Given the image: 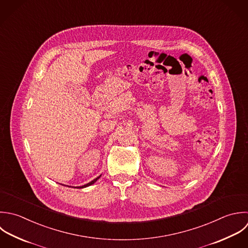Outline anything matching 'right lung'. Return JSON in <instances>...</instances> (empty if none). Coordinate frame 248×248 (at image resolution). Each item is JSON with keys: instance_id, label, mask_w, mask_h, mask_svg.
<instances>
[{"instance_id": "add662e5", "label": "right lung", "mask_w": 248, "mask_h": 248, "mask_svg": "<svg viewBox=\"0 0 248 248\" xmlns=\"http://www.w3.org/2000/svg\"><path fill=\"white\" fill-rule=\"evenodd\" d=\"M99 178H100V176H99V177H97V178H95L94 180H93L92 182H90V183H89V184H87V185H84V186H77V188H84V187L90 186H92L93 184H94V183H95V182H96V181H97Z\"/></svg>"}]
</instances>
